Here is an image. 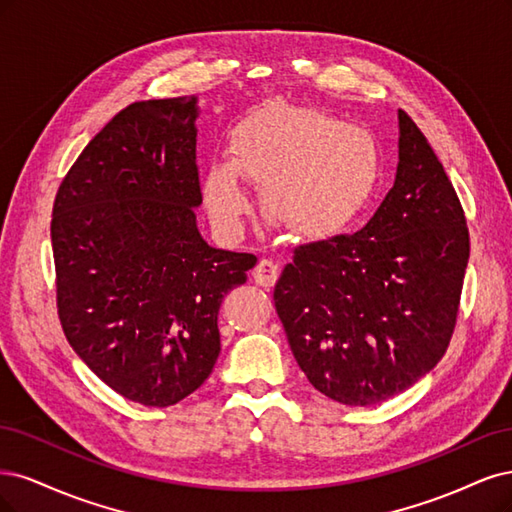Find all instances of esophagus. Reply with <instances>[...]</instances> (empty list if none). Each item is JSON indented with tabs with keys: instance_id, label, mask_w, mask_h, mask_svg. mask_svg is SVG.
Listing matches in <instances>:
<instances>
[{
	"instance_id": "obj_1",
	"label": "esophagus",
	"mask_w": 512,
	"mask_h": 512,
	"mask_svg": "<svg viewBox=\"0 0 512 512\" xmlns=\"http://www.w3.org/2000/svg\"><path fill=\"white\" fill-rule=\"evenodd\" d=\"M253 278L261 287H272L278 278V266L272 259H259L253 268Z\"/></svg>"
}]
</instances>
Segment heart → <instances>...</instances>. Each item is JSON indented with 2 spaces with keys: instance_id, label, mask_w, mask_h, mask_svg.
<instances>
[{
  "instance_id": "heart-1",
  "label": "heart",
  "mask_w": 512,
  "mask_h": 512,
  "mask_svg": "<svg viewBox=\"0 0 512 512\" xmlns=\"http://www.w3.org/2000/svg\"><path fill=\"white\" fill-rule=\"evenodd\" d=\"M246 180L266 185L274 217L302 234H327L349 223L374 185L376 155L364 131L304 106H270L232 134L229 163L214 161L204 180L210 217L223 232L251 208Z\"/></svg>"
}]
</instances>
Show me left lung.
<instances>
[{
    "mask_svg": "<svg viewBox=\"0 0 512 512\" xmlns=\"http://www.w3.org/2000/svg\"><path fill=\"white\" fill-rule=\"evenodd\" d=\"M470 234L459 197L400 110L395 183L357 234L293 251L274 287L295 361L317 391L370 406L430 372L455 332Z\"/></svg>",
    "mask_w": 512,
    "mask_h": 512,
    "instance_id": "1",
    "label": "left lung"
}]
</instances>
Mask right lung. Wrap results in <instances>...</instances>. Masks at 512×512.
Listing matches in <instances>:
<instances>
[{
    "instance_id": "add662e5",
    "label": "right lung",
    "mask_w": 512,
    "mask_h": 512,
    "mask_svg": "<svg viewBox=\"0 0 512 512\" xmlns=\"http://www.w3.org/2000/svg\"><path fill=\"white\" fill-rule=\"evenodd\" d=\"M195 97L134 102L104 125L53 204L57 315L102 381L172 406L210 376L225 295L257 257L212 249L195 225Z\"/></svg>"
}]
</instances>
